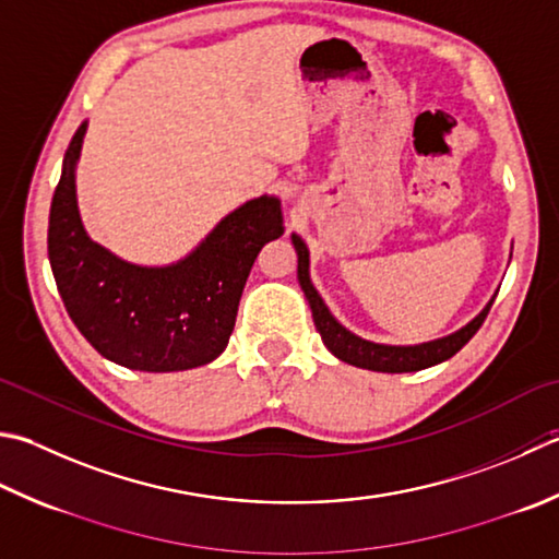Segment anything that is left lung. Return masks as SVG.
I'll return each mask as SVG.
<instances>
[{"label": "left lung", "mask_w": 559, "mask_h": 559, "mask_svg": "<svg viewBox=\"0 0 559 559\" xmlns=\"http://www.w3.org/2000/svg\"><path fill=\"white\" fill-rule=\"evenodd\" d=\"M290 242L298 254V281L305 293V298L310 302L312 320L317 332H320L324 346L330 348V354L338 360H344L348 366L376 370V373H414V370L431 368L436 364H443L451 356H455L461 348L475 336V332L483 326L485 317L495 302L497 295H491V300L485 305L479 314H475L461 330H455L448 336L431 338L424 344H378L354 334L352 330L336 320L332 310L326 308L322 295L317 293L314 283L310 278V249L302 242L300 235H290Z\"/></svg>", "instance_id": "1"}]
</instances>
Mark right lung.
Instances as JSON below:
<instances>
[{"label": "right lung", "mask_w": 559, "mask_h": 559, "mask_svg": "<svg viewBox=\"0 0 559 559\" xmlns=\"http://www.w3.org/2000/svg\"><path fill=\"white\" fill-rule=\"evenodd\" d=\"M90 120L62 159L48 225V257L76 330L114 364L174 373L211 364L235 330L254 259L283 235L278 195H259L227 213L189 254L147 266L90 237L76 203V162Z\"/></svg>", "instance_id": "obj_1"}]
</instances>
